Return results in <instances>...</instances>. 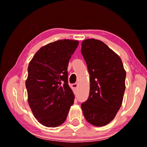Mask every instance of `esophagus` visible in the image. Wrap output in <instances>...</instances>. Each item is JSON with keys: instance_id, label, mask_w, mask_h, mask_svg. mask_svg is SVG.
Returning <instances> with one entry per match:
<instances>
[{"instance_id": "34e87169", "label": "esophagus", "mask_w": 147, "mask_h": 147, "mask_svg": "<svg viewBox=\"0 0 147 147\" xmlns=\"http://www.w3.org/2000/svg\"><path fill=\"white\" fill-rule=\"evenodd\" d=\"M78 87V84L76 83V84H71V88L74 90V91L75 92H76V90H77Z\"/></svg>"}]
</instances>
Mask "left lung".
<instances>
[{
	"label": "left lung",
	"mask_w": 147,
	"mask_h": 147,
	"mask_svg": "<svg viewBox=\"0 0 147 147\" xmlns=\"http://www.w3.org/2000/svg\"><path fill=\"white\" fill-rule=\"evenodd\" d=\"M81 52L90 74V94L81 107L92 125L105 126L121 107L125 91L126 71L117 54L99 40L82 43Z\"/></svg>",
	"instance_id": "8db88e82"
}]
</instances>
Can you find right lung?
<instances>
[{"mask_svg":"<svg viewBox=\"0 0 147 147\" xmlns=\"http://www.w3.org/2000/svg\"><path fill=\"white\" fill-rule=\"evenodd\" d=\"M79 42L59 40L42 47L28 67L26 88L28 102L42 125L56 127L63 124L74 102L68 85V63Z\"/></svg>","mask_w":147,"mask_h":147,"instance_id":"right-lung-1","label":"right lung"}]
</instances>
